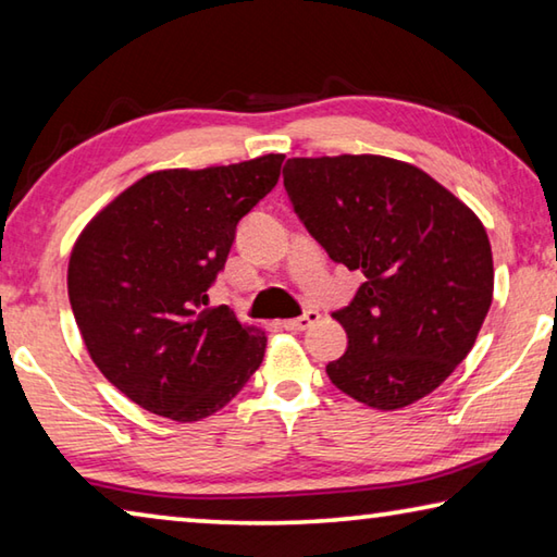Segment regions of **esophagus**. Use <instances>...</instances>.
Instances as JSON below:
<instances>
[{
    "instance_id": "34e87169",
    "label": "esophagus",
    "mask_w": 557,
    "mask_h": 557,
    "mask_svg": "<svg viewBox=\"0 0 557 557\" xmlns=\"http://www.w3.org/2000/svg\"><path fill=\"white\" fill-rule=\"evenodd\" d=\"M319 322V312L317 309H307L305 314L301 317H295V319H287V322H282V326L289 329V332H305V329H309L312 324Z\"/></svg>"
}]
</instances>
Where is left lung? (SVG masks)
<instances>
[{"mask_svg": "<svg viewBox=\"0 0 557 557\" xmlns=\"http://www.w3.org/2000/svg\"><path fill=\"white\" fill-rule=\"evenodd\" d=\"M285 191L334 262L363 272L336 309L348 346L326 366L375 410L425 398L465 361L494 295L482 221L422 169L379 154L295 157Z\"/></svg>", "mask_w": 557, "mask_h": 557, "instance_id": "obj_1", "label": "left lung"}]
</instances>
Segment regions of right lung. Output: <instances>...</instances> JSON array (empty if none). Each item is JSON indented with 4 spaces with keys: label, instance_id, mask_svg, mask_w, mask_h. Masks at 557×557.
<instances>
[{
    "label": "right lung",
    "instance_id": "add662e5",
    "mask_svg": "<svg viewBox=\"0 0 557 557\" xmlns=\"http://www.w3.org/2000/svg\"><path fill=\"white\" fill-rule=\"evenodd\" d=\"M285 154L209 169H164L110 201L75 240L69 297L92 363L132 403L176 422L228 405L268 336L209 287L235 228L275 188Z\"/></svg>",
    "mask_w": 557,
    "mask_h": 557
}]
</instances>
